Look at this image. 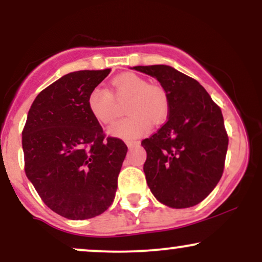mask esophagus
Instances as JSON below:
<instances>
[{
    "label": "esophagus",
    "instance_id": "obj_1",
    "mask_svg": "<svg viewBox=\"0 0 262 262\" xmlns=\"http://www.w3.org/2000/svg\"><path fill=\"white\" fill-rule=\"evenodd\" d=\"M125 144H127V146L129 149L134 148V146H138L140 144L139 140H127L125 141Z\"/></svg>",
    "mask_w": 262,
    "mask_h": 262
}]
</instances>
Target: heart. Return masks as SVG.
<instances>
[{"instance_id":"obj_1","label":"heart","mask_w":262,"mask_h":262,"mask_svg":"<svg viewBox=\"0 0 262 262\" xmlns=\"http://www.w3.org/2000/svg\"><path fill=\"white\" fill-rule=\"evenodd\" d=\"M113 95L103 87H95L89 95L87 106L93 118L102 124H111L117 117L116 100L129 98L125 111L128 117L114 123L110 134L122 139H133L151 128V121L161 123L169 112L166 93L158 86H151L137 74H122L111 81ZM115 97L113 98V96Z\"/></svg>"}]
</instances>
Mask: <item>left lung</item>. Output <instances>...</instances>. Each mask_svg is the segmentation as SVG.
<instances>
[{"instance_id":"left-lung-1","label":"left lung","mask_w":262,"mask_h":262,"mask_svg":"<svg viewBox=\"0 0 262 262\" xmlns=\"http://www.w3.org/2000/svg\"><path fill=\"white\" fill-rule=\"evenodd\" d=\"M133 69L155 77L169 101L167 122L141 141L146 151V183L165 206H196L223 175L229 139L221 108L198 81L171 66Z\"/></svg>"}]
</instances>
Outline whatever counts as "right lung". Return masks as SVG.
Here are the masks:
<instances>
[{"label":"right lung","mask_w":262,"mask_h":262,"mask_svg":"<svg viewBox=\"0 0 262 262\" xmlns=\"http://www.w3.org/2000/svg\"><path fill=\"white\" fill-rule=\"evenodd\" d=\"M106 70L66 74L35 97L22 133L25 170L43 202L73 221L108 209L128 148L106 138L87 106Z\"/></svg>","instance_id":"right-lung-1"}]
</instances>
